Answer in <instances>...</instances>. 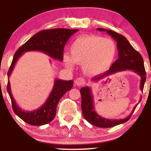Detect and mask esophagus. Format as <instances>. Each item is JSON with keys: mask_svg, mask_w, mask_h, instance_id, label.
Listing matches in <instances>:
<instances>
[{"mask_svg": "<svg viewBox=\"0 0 151 151\" xmlns=\"http://www.w3.org/2000/svg\"><path fill=\"white\" fill-rule=\"evenodd\" d=\"M84 84H85V80H84V78H82V77L77 78V79L75 80V84L78 86L84 85Z\"/></svg>", "mask_w": 151, "mask_h": 151, "instance_id": "1", "label": "esophagus"}]
</instances>
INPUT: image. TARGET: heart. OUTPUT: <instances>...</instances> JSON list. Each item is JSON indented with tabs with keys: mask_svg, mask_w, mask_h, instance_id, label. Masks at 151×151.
<instances>
[{
	"mask_svg": "<svg viewBox=\"0 0 151 151\" xmlns=\"http://www.w3.org/2000/svg\"><path fill=\"white\" fill-rule=\"evenodd\" d=\"M117 54L116 43L109 38L89 35L78 37L70 47V56L63 55L66 67L74 68L75 63L82 65L87 75L96 76L105 72L111 66Z\"/></svg>",
	"mask_w": 151,
	"mask_h": 151,
	"instance_id": "heart-1",
	"label": "heart"
}]
</instances>
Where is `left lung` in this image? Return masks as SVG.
<instances>
[{
    "label": "left lung",
    "instance_id": "obj_1",
    "mask_svg": "<svg viewBox=\"0 0 151 151\" xmlns=\"http://www.w3.org/2000/svg\"><path fill=\"white\" fill-rule=\"evenodd\" d=\"M97 30L99 31H106L109 35L111 36L113 39L115 40L116 42L118 50H119V59L112 64L108 71L100 75L96 76L92 80L96 81L102 78H104L111 74L117 73V72L127 70H132L141 77L140 89L141 91H143L145 79H146V72L145 70L144 62H143V58L141 54L138 52L133 47L127 39L122 35L117 33L113 30H109L104 28H97ZM80 93L81 95V106L84 119L91 124L99 128L114 127L115 126L126 122L128 120H129L133 112L134 111L137 106L136 104L131 114L125 119H121L119 120L105 119L98 115L95 111L94 108H93V96L91 94V89L89 86L81 88ZM141 99H140L139 101H141Z\"/></svg>",
    "mask_w": 151,
    "mask_h": 151
}]
</instances>
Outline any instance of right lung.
Returning <instances> with one entry per match:
<instances>
[{"mask_svg": "<svg viewBox=\"0 0 151 151\" xmlns=\"http://www.w3.org/2000/svg\"><path fill=\"white\" fill-rule=\"evenodd\" d=\"M77 31L79 30L56 28L44 30L34 35L16 51L8 72V77L9 78L11 74L18 58L25 52L40 51L49 55L51 58L62 62L63 60V51L66 42ZM72 86V80L55 79L52 90L45 103L40 108L32 111H25L16 104L10 90L9 80L8 81L7 91L11 99L13 111L18 117L30 125L42 126L53 120L56 115L57 106L60 99L67 91H70Z\"/></svg>", "mask_w": 151, "mask_h": 151, "instance_id": "right-lung-1", "label": "right lung"}]
</instances>
